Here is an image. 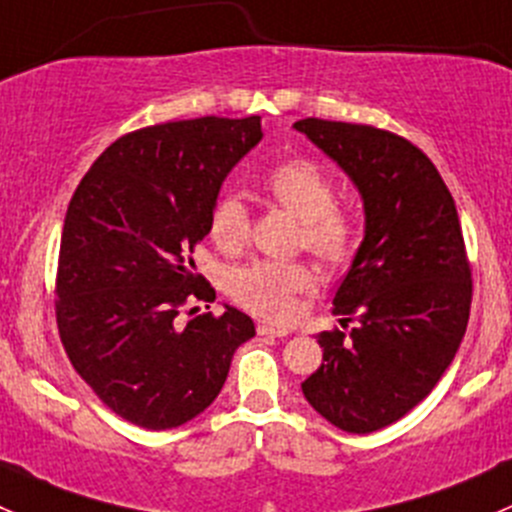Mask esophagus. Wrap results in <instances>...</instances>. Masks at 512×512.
<instances>
[{"label":"esophagus","mask_w":512,"mask_h":512,"mask_svg":"<svg viewBox=\"0 0 512 512\" xmlns=\"http://www.w3.org/2000/svg\"><path fill=\"white\" fill-rule=\"evenodd\" d=\"M257 334H260V337H287L289 329L287 327H272V324H260V327H257Z\"/></svg>","instance_id":"esophagus-1"}]
</instances>
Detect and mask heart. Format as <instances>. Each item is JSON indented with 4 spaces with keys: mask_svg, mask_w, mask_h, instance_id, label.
<instances>
[{
    "mask_svg": "<svg viewBox=\"0 0 512 512\" xmlns=\"http://www.w3.org/2000/svg\"><path fill=\"white\" fill-rule=\"evenodd\" d=\"M265 190L277 205L302 220V242L327 262H344L356 247L359 218L347 205L334 203V180L307 158L285 160L265 175ZM210 235L225 250H235L250 235V213L242 198L220 195L210 213ZM317 285L304 262L255 260L230 272V297L252 314L287 322L297 312V294Z\"/></svg>",
    "mask_w": 512,
    "mask_h": 512,
    "instance_id": "obj_1",
    "label": "heart"
}]
</instances>
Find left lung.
<instances>
[{
    "mask_svg": "<svg viewBox=\"0 0 512 512\" xmlns=\"http://www.w3.org/2000/svg\"><path fill=\"white\" fill-rule=\"evenodd\" d=\"M294 128L364 200V240L332 309L342 327L356 324L317 334L324 364L302 394L342 431H379L431 394L461 347L473 297L461 220L436 165L406 138L322 118Z\"/></svg>",
    "mask_w": 512,
    "mask_h": 512,
    "instance_id": "8db88e82",
    "label": "left lung"
}]
</instances>
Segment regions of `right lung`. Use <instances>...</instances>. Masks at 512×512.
I'll return each instance as SVG.
<instances>
[{
  "label": "right lung",
  "instance_id": "add662e5",
  "mask_svg": "<svg viewBox=\"0 0 512 512\" xmlns=\"http://www.w3.org/2000/svg\"><path fill=\"white\" fill-rule=\"evenodd\" d=\"M262 138L260 116L170 121L113 141L76 188L61 232L56 324L66 356L113 414L165 431L203 414L235 349L255 337L245 312L213 302L193 250L232 165ZM198 307L190 309V314Z\"/></svg>",
  "mask_w": 512,
  "mask_h": 512
}]
</instances>
